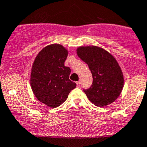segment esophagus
<instances>
[{"label": "esophagus", "instance_id": "esophagus-1", "mask_svg": "<svg viewBox=\"0 0 147 147\" xmlns=\"http://www.w3.org/2000/svg\"><path fill=\"white\" fill-rule=\"evenodd\" d=\"M76 85H77L78 87H80V85H81L80 82H76Z\"/></svg>", "mask_w": 147, "mask_h": 147}]
</instances>
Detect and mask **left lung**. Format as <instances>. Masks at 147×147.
<instances>
[{"label":"left lung","mask_w":147,"mask_h":147,"mask_svg":"<svg viewBox=\"0 0 147 147\" xmlns=\"http://www.w3.org/2000/svg\"><path fill=\"white\" fill-rule=\"evenodd\" d=\"M76 53L92 72V86L84 90L88 99L98 107L113 102L124 85L123 74L116 59L107 50L95 45L81 46L76 49Z\"/></svg>","instance_id":"obj_1"}]
</instances>
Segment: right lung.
Returning a JSON list of instances; mask_svg holds the SVG:
<instances>
[{"mask_svg": "<svg viewBox=\"0 0 147 147\" xmlns=\"http://www.w3.org/2000/svg\"><path fill=\"white\" fill-rule=\"evenodd\" d=\"M68 53L61 45H49L40 50L32 66V90L39 101L50 107L62 105L76 86L69 79L71 69L64 65Z\"/></svg>", "mask_w": 147, "mask_h": 147, "instance_id": "right-lung-1", "label": "right lung"}]
</instances>
